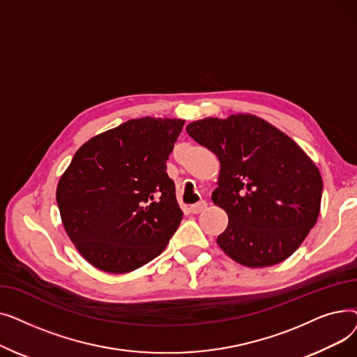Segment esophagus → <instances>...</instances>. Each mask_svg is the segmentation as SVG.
I'll list each match as a JSON object with an SVG mask.
<instances>
[{
    "label": "esophagus",
    "instance_id": "34e87169",
    "mask_svg": "<svg viewBox=\"0 0 357 357\" xmlns=\"http://www.w3.org/2000/svg\"><path fill=\"white\" fill-rule=\"evenodd\" d=\"M205 208H207V202H205V201H199V202H197V204H192L190 210H191L192 214H199V213H202Z\"/></svg>",
    "mask_w": 357,
    "mask_h": 357
}]
</instances>
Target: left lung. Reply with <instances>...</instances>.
Segmentation results:
<instances>
[{
  "label": "left lung",
  "mask_w": 357,
  "mask_h": 357,
  "mask_svg": "<svg viewBox=\"0 0 357 357\" xmlns=\"http://www.w3.org/2000/svg\"><path fill=\"white\" fill-rule=\"evenodd\" d=\"M220 160L213 202L229 215L217 245L237 264L266 268L289 257L320 214L323 179L291 137L252 114L186 126Z\"/></svg>",
  "instance_id": "1"
}]
</instances>
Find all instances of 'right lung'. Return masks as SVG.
<instances>
[{
  "label": "right lung",
  "instance_id": "right-lung-1",
  "mask_svg": "<svg viewBox=\"0 0 357 357\" xmlns=\"http://www.w3.org/2000/svg\"><path fill=\"white\" fill-rule=\"evenodd\" d=\"M185 121L128 120L82 144L62 175L56 201L79 253L108 273H127L158 257L182 211L166 174Z\"/></svg>",
  "mask_w": 357,
  "mask_h": 357
}]
</instances>
